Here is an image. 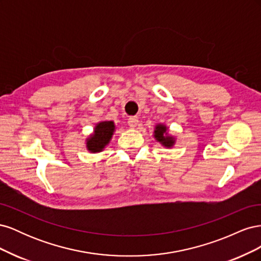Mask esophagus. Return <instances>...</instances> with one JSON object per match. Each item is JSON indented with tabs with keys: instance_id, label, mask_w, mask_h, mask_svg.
<instances>
[{
	"instance_id": "obj_1",
	"label": "esophagus",
	"mask_w": 261,
	"mask_h": 261,
	"mask_svg": "<svg viewBox=\"0 0 261 261\" xmlns=\"http://www.w3.org/2000/svg\"><path fill=\"white\" fill-rule=\"evenodd\" d=\"M137 123H138V117L137 116H129L128 125L130 126V127H136Z\"/></svg>"
}]
</instances>
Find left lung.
<instances>
[{
    "label": "left lung",
    "instance_id": "8db88e82",
    "mask_svg": "<svg viewBox=\"0 0 261 261\" xmlns=\"http://www.w3.org/2000/svg\"><path fill=\"white\" fill-rule=\"evenodd\" d=\"M165 133H167V128L163 125H156L155 130H154V137L156 140H159L164 146L170 147L173 145V139L171 137L165 136Z\"/></svg>",
    "mask_w": 261,
    "mask_h": 261
}]
</instances>
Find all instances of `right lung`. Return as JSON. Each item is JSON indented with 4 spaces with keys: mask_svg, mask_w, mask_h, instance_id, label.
<instances>
[{
    "mask_svg": "<svg viewBox=\"0 0 261 261\" xmlns=\"http://www.w3.org/2000/svg\"><path fill=\"white\" fill-rule=\"evenodd\" d=\"M114 130V123L109 122H101L99 123L96 128H94V134L92 137L87 141V147L88 150L92 152L101 151L105 148L107 144H109L110 139H111Z\"/></svg>",
    "mask_w": 261,
    "mask_h": 261,
    "instance_id": "add662e5",
    "label": "right lung"
}]
</instances>
